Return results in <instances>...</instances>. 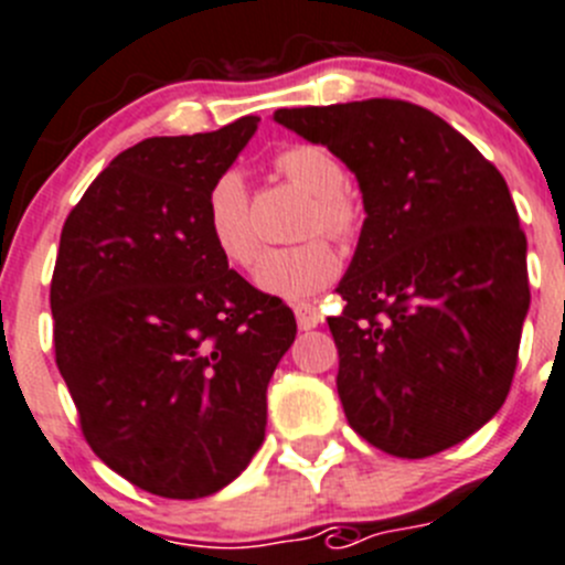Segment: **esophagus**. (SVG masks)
Segmentation results:
<instances>
[{
	"label": "esophagus",
	"mask_w": 565,
	"mask_h": 565,
	"mask_svg": "<svg viewBox=\"0 0 565 565\" xmlns=\"http://www.w3.org/2000/svg\"><path fill=\"white\" fill-rule=\"evenodd\" d=\"M295 320H298V326L303 331L309 329H318L320 323H323V315H320V309L315 307V303H295Z\"/></svg>",
	"instance_id": "1"
}]
</instances>
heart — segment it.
I'll return each mask as SVG.
<instances>
[{
  "label": "heart",
  "instance_id": "b5f03b06",
  "mask_svg": "<svg viewBox=\"0 0 565 565\" xmlns=\"http://www.w3.org/2000/svg\"><path fill=\"white\" fill-rule=\"evenodd\" d=\"M276 172L312 194L307 234H329L348 239L356 231V205L345 194V163L323 145H292L276 156ZM205 228L211 242L236 267H250L258 258V236L250 220L247 183L239 172H225L205 194ZM340 256L326 239H309L298 247L270 250L256 270V284L265 292L287 300L318 295L340 276Z\"/></svg>",
  "mask_w": 565,
  "mask_h": 565
}]
</instances>
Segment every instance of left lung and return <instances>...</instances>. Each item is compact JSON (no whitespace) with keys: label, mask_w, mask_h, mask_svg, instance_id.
Masks as SVG:
<instances>
[{"label":"left lung","mask_w":565,"mask_h":565,"mask_svg":"<svg viewBox=\"0 0 565 565\" xmlns=\"http://www.w3.org/2000/svg\"><path fill=\"white\" fill-rule=\"evenodd\" d=\"M356 175L360 242L329 318L348 424L393 457L457 446L502 409L530 309L526 236L502 172L404 99L281 108Z\"/></svg>","instance_id":"1"}]
</instances>
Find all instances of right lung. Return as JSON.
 <instances>
[{"mask_svg": "<svg viewBox=\"0 0 565 565\" xmlns=\"http://www.w3.org/2000/svg\"><path fill=\"white\" fill-rule=\"evenodd\" d=\"M256 116L156 136L94 178L61 231L55 362L94 455L167 499L211 497L265 440L267 384L295 315L214 247L205 194Z\"/></svg>", "mask_w": 565, "mask_h": 565, "instance_id": "obj_1", "label": "right lung"}]
</instances>
